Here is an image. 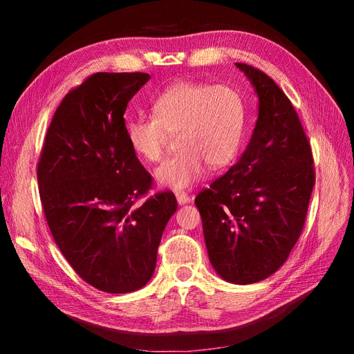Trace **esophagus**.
Masks as SVG:
<instances>
[{
  "label": "esophagus",
  "instance_id": "obj_1",
  "mask_svg": "<svg viewBox=\"0 0 354 354\" xmlns=\"http://www.w3.org/2000/svg\"><path fill=\"white\" fill-rule=\"evenodd\" d=\"M176 198L180 205H183V203H187L190 201V196L185 194V192H176Z\"/></svg>",
  "mask_w": 354,
  "mask_h": 354
}]
</instances>
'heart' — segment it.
<instances>
[{
	"instance_id": "b5f03b06",
	"label": "heart",
	"mask_w": 354,
	"mask_h": 354,
	"mask_svg": "<svg viewBox=\"0 0 354 354\" xmlns=\"http://www.w3.org/2000/svg\"><path fill=\"white\" fill-rule=\"evenodd\" d=\"M153 115L137 116L127 124L131 151L149 162L164 158L169 134H177L180 151L155 171L162 186L189 187L209 165L220 169L239 155L248 112L242 93L230 85L180 81L152 100Z\"/></svg>"
}]
</instances>
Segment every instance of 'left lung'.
<instances>
[{"mask_svg": "<svg viewBox=\"0 0 354 354\" xmlns=\"http://www.w3.org/2000/svg\"><path fill=\"white\" fill-rule=\"evenodd\" d=\"M259 95L248 147L195 198L209 261L224 281L273 274L303 232L315 186L310 142L286 94L263 71L236 63Z\"/></svg>", "mask_w": 354, "mask_h": 354, "instance_id": "obj_1", "label": "left lung"}]
</instances>
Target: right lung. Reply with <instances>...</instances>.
Masks as SVG:
<instances>
[{"label":"right lung","mask_w":354,"mask_h":354,"mask_svg":"<svg viewBox=\"0 0 354 354\" xmlns=\"http://www.w3.org/2000/svg\"><path fill=\"white\" fill-rule=\"evenodd\" d=\"M149 73L97 72L63 97L37 165L50 232L72 269L103 292L127 294L153 274L177 209L173 192L137 201L153 178L127 140L124 113Z\"/></svg>","instance_id":"1"}]
</instances>
